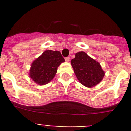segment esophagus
<instances>
[{"label":"esophagus","mask_w":131,"mask_h":131,"mask_svg":"<svg viewBox=\"0 0 131 131\" xmlns=\"http://www.w3.org/2000/svg\"><path fill=\"white\" fill-rule=\"evenodd\" d=\"M65 60H66V61L67 62H69V60H70V58H69V57H66L65 58Z\"/></svg>","instance_id":"obj_1"}]
</instances>
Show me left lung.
<instances>
[{
    "instance_id": "8db88e82",
    "label": "left lung",
    "mask_w": 131,
    "mask_h": 131,
    "mask_svg": "<svg viewBox=\"0 0 131 131\" xmlns=\"http://www.w3.org/2000/svg\"><path fill=\"white\" fill-rule=\"evenodd\" d=\"M71 64L79 81L86 87L97 85L105 75L99 62L84 52L76 53L75 58L71 60Z\"/></svg>"
}]
</instances>
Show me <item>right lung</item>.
I'll return each instance as SVG.
<instances>
[{"instance_id": "obj_1", "label": "right lung", "mask_w": 131, "mask_h": 131, "mask_svg": "<svg viewBox=\"0 0 131 131\" xmlns=\"http://www.w3.org/2000/svg\"><path fill=\"white\" fill-rule=\"evenodd\" d=\"M64 62L60 51L46 50L31 63L29 75L35 83L46 84L52 80L58 66Z\"/></svg>"}]
</instances>
